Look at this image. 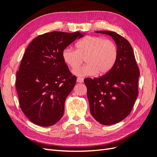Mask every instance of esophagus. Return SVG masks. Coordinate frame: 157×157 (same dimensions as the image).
Segmentation results:
<instances>
[{"mask_svg":"<svg viewBox=\"0 0 157 157\" xmlns=\"http://www.w3.org/2000/svg\"><path fill=\"white\" fill-rule=\"evenodd\" d=\"M77 80V82H80V83H82V82H84V79H83V78H80V77H78Z\"/></svg>","mask_w":157,"mask_h":157,"instance_id":"1","label":"esophagus"}]
</instances>
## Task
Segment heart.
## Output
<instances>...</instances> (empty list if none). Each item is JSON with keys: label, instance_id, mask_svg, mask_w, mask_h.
I'll return each instance as SVG.
<instances>
[{"label": "heart", "instance_id": "b5f03b06", "mask_svg": "<svg viewBox=\"0 0 157 157\" xmlns=\"http://www.w3.org/2000/svg\"><path fill=\"white\" fill-rule=\"evenodd\" d=\"M77 50L66 48L62 52L65 63L72 69L81 64L84 58L87 63L73 71L78 77L107 73L115 64L118 58V48L113 41L101 36H88L79 40Z\"/></svg>", "mask_w": 157, "mask_h": 157}]
</instances>
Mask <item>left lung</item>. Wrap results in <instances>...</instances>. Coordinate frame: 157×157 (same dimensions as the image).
Returning <instances> with one entry per match:
<instances>
[{
	"label": "left lung",
	"mask_w": 157,
	"mask_h": 157,
	"mask_svg": "<svg viewBox=\"0 0 157 157\" xmlns=\"http://www.w3.org/2000/svg\"><path fill=\"white\" fill-rule=\"evenodd\" d=\"M96 32L113 38L118 58L105 75L84 81L92 117L101 124L111 125L124 119L134 107L138 95L140 69L132 47L125 38L113 31Z\"/></svg>",
	"instance_id": "obj_1"
}]
</instances>
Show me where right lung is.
I'll return each mask as SVG.
<instances>
[{
    "label": "right lung",
    "mask_w": 157,
    "mask_h": 157,
    "mask_svg": "<svg viewBox=\"0 0 157 157\" xmlns=\"http://www.w3.org/2000/svg\"><path fill=\"white\" fill-rule=\"evenodd\" d=\"M83 35L52 31L39 35L27 46L16 73V88L23 113L34 124L50 126L63 115L65 99L77 77L62 52Z\"/></svg>",
    "instance_id": "obj_1"
}]
</instances>
